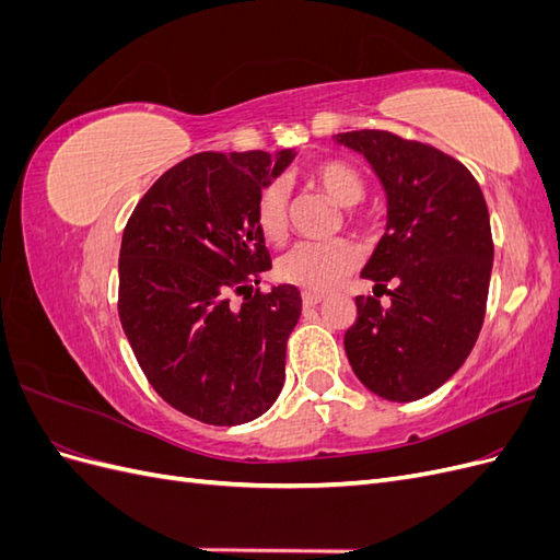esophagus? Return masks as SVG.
I'll return each mask as SVG.
<instances>
[{"mask_svg":"<svg viewBox=\"0 0 560 560\" xmlns=\"http://www.w3.org/2000/svg\"><path fill=\"white\" fill-rule=\"evenodd\" d=\"M322 301H325V296H322V294H311V292L303 294V306H306V308H313V306H317V303H322Z\"/></svg>","mask_w":560,"mask_h":560,"instance_id":"obj_1","label":"esophagus"}]
</instances>
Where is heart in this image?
Returning a JSON list of instances; mask_svg holds the SVG:
<instances>
[{
    "instance_id": "heart-1",
    "label": "heart",
    "mask_w": 560,
    "mask_h": 560,
    "mask_svg": "<svg viewBox=\"0 0 560 560\" xmlns=\"http://www.w3.org/2000/svg\"><path fill=\"white\" fill-rule=\"evenodd\" d=\"M308 179L317 184L338 206L350 224L369 226V214L358 206L366 196L364 175L348 161L325 159L308 167ZM254 222L270 243L284 238L290 224V196L282 179H268L254 202ZM360 264V252L350 241L336 238L325 243H296L278 261V278L301 290L325 294L341 284L354 266Z\"/></svg>"
}]
</instances>
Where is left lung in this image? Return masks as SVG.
Segmentation results:
<instances>
[{"label":"left lung","mask_w":560,"mask_h":560,"mask_svg":"<svg viewBox=\"0 0 560 560\" xmlns=\"http://www.w3.org/2000/svg\"><path fill=\"white\" fill-rule=\"evenodd\" d=\"M338 142L364 154L387 194V231L362 278L389 306L378 292L354 299L346 354L371 393L416 401L442 387L479 338L493 268L486 200L467 167L432 144L389 130L341 132Z\"/></svg>","instance_id":"1"}]
</instances>
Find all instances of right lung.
Returning a JSON list of instances; mask_svg holds the SVG:
<instances>
[{
	"label": "right lung",
	"mask_w": 560,
	"mask_h": 560,
	"mask_svg": "<svg viewBox=\"0 0 560 560\" xmlns=\"http://www.w3.org/2000/svg\"><path fill=\"white\" fill-rule=\"evenodd\" d=\"M292 159L194 154L154 182L124 229L118 319L135 360L163 401L208 425L259 418L284 383L301 294L250 287L270 268L254 202Z\"/></svg>",
	"instance_id": "1"
}]
</instances>
